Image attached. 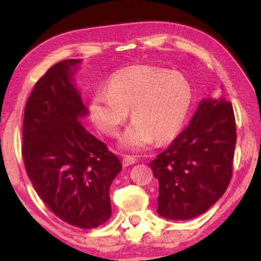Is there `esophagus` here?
<instances>
[{"instance_id":"obj_1","label":"esophagus","mask_w":261,"mask_h":261,"mask_svg":"<svg viewBox=\"0 0 261 261\" xmlns=\"http://www.w3.org/2000/svg\"><path fill=\"white\" fill-rule=\"evenodd\" d=\"M136 162V159L134 156H130V155H124L123 156V160H122V165L124 167H129L131 165H134Z\"/></svg>"}]
</instances>
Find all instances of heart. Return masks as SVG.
<instances>
[{"instance_id": "1", "label": "heart", "mask_w": 261, "mask_h": 261, "mask_svg": "<svg viewBox=\"0 0 261 261\" xmlns=\"http://www.w3.org/2000/svg\"><path fill=\"white\" fill-rule=\"evenodd\" d=\"M191 102L192 88L182 74L151 65H136L116 72L108 88L95 92L90 114L103 134L116 136L131 108L134 121L121 136L120 146L141 151L156 140L165 144L175 138Z\"/></svg>"}]
</instances>
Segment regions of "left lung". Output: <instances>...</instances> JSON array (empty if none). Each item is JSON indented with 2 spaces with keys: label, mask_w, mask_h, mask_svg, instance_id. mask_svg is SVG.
Listing matches in <instances>:
<instances>
[{
  "label": "left lung",
  "mask_w": 261,
  "mask_h": 261,
  "mask_svg": "<svg viewBox=\"0 0 261 261\" xmlns=\"http://www.w3.org/2000/svg\"><path fill=\"white\" fill-rule=\"evenodd\" d=\"M236 123L226 98L200 101L187 129L151 166L159 180L158 214L190 220L213 206L230 182Z\"/></svg>",
  "instance_id": "8db88e82"
}]
</instances>
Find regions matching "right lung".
Masks as SVG:
<instances>
[{
  "instance_id": "1",
  "label": "right lung",
  "mask_w": 261,
  "mask_h": 261,
  "mask_svg": "<svg viewBox=\"0 0 261 261\" xmlns=\"http://www.w3.org/2000/svg\"><path fill=\"white\" fill-rule=\"evenodd\" d=\"M82 60H64L35 84L25 106L23 159L34 190L53 213L92 229L112 215L109 188L122 165L82 124L88 115L73 76Z\"/></svg>"
}]
</instances>
